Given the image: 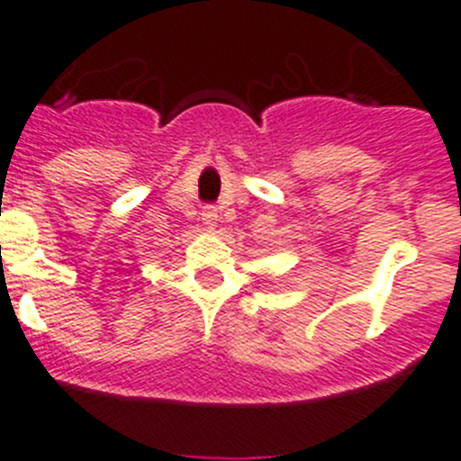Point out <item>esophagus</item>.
<instances>
[{"mask_svg": "<svg viewBox=\"0 0 461 461\" xmlns=\"http://www.w3.org/2000/svg\"><path fill=\"white\" fill-rule=\"evenodd\" d=\"M201 221H203V226H208V228L217 226V221H219L217 208H214V205H205L201 212Z\"/></svg>", "mask_w": 461, "mask_h": 461, "instance_id": "obj_1", "label": "esophagus"}]
</instances>
